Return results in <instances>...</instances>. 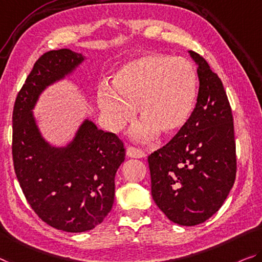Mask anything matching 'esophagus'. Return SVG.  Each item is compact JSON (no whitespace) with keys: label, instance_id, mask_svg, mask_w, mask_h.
<instances>
[{"label":"esophagus","instance_id":"esophagus-1","mask_svg":"<svg viewBox=\"0 0 262 262\" xmlns=\"http://www.w3.org/2000/svg\"><path fill=\"white\" fill-rule=\"evenodd\" d=\"M126 156L128 157V158H144L146 155H145L144 151L139 150V148L128 146L126 148Z\"/></svg>","mask_w":262,"mask_h":262}]
</instances>
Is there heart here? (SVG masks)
Listing matches in <instances>:
<instances>
[{
	"mask_svg": "<svg viewBox=\"0 0 262 262\" xmlns=\"http://www.w3.org/2000/svg\"><path fill=\"white\" fill-rule=\"evenodd\" d=\"M196 90V71L187 59L144 54L124 64L112 77L111 86H98L96 103L110 130H118L132 117L136 104L142 119L131 137L148 142L160 131L173 134L187 123Z\"/></svg>",
	"mask_w": 262,
	"mask_h": 262,
	"instance_id": "obj_1",
	"label": "heart"
}]
</instances>
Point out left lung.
I'll use <instances>...</instances> for the list:
<instances>
[{"label": "left lung", "instance_id": "left-lung-1", "mask_svg": "<svg viewBox=\"0 0 262 262\" xmlns=\"http://www.w3.org/2000/svg\"><path fill=\"white\" fill-rule=\"evenodd\" d=\"M188 54L198 67L195 107L178 134L147 158L152 198L182 226L199 225L218 212L236 173L234 126L223 82L205 58Z\"/></svg>", "mask_w": 262, "mask_h": 262}]
</instances>
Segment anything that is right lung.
<instances>
[{
  "mask_svg": "<svg viewBox=\"0 0 262 262\" xmlns=\"http://www.w3.org/2000/svg\"><path fill=\"white\" fill-rule=\"evenodd\" d=\"M86 59L69 49L42 55L23 84L13 112V160L28 203L44 223L64 232L90 231L105 219L115 200V176L125 159L117 136L84 118L66 145L42 135L34 108L52 84Z\"/></svg>",
  "mask_w": 262,
  "mask_h": 262,
  "instance_id": "right-lung-1",
  "label": "right lung"
}]
</instances>
